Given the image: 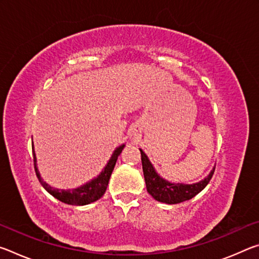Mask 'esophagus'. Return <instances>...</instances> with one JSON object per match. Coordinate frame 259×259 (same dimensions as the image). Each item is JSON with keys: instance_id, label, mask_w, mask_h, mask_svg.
<instances>
[{"instance_id": "esophagus-1", "label": "esophagus", "mask_w": 259, "mask_h": 259, "mask_svg": "<svg viewBox=\"0 0 259 259\" xmlns=\"http://www.w3.org/2000/svg\"><path fill=\"white\" fill-rule=\"evenodd\" d=\"M140 134V128L138 125H134L133 129H131V136L133 137H137V136H139Z\"/></svg>"}]
</instances>
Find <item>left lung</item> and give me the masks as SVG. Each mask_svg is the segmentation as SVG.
Segmentation results:
<instances>
[{"mask_svg":"<svg viewBox=\"0 0 259 259\" xmlns=\"http://www.w3.org/2000/svg\"><path fill=\"white\" fill-rule=\"evenodd\" d=\"M140 154H142V164L144 178H145L147 192L159 202H163L166 204H176L184 202L192 198L203 190L208 185L211 179L214 166L211 171L202 181L194 184H183V183H171L166 179L162 178L153 164L151 163L148 156L145 154L142 148H139Z\"/></svg>","mask_w":259,"mask_h":259,"instance_id":"8db88e82","label":"left lung"}]
</instances>
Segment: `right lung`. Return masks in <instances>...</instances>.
Listing matches in <instances>:
<instances>
[{"label":"right lung","mask_w":259,"mask_h":259,"mask_svg":"<svg viewBox=\"0 0 259 259\" xmlns=\"http://www.w3.org/2000/svg\"><path fill=\"white\" fill-rule=\"evenodd\" d=\"M124 144H122L119 147L115 148V151L113 152L111 159L108 160L107 164L104 166L97 177L91 179L90 182L85 183L84 185H82L77 188H73V190H58V188L51 187L49 184L43 182L41 178V175L38 172L37 165H36V155H35L34 151V145L33 147V156H34V168L35 172H36V176L38 181L42 184V186L46 188L48 193H50L52 196H55L57 200L61 201V202L72 204V205H85L89 203H93L95 201L99 200L104 195V193L106 192V188L108 185L109 178H111V175L113 172L114 166H115L117 156L121 154L122 150L124 148Z\"/></svg>","instance_id":"add662e5"}]
</instances>
